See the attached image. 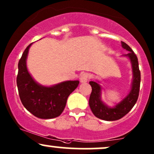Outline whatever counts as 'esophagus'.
Segmentation results:
<instances>
[{
	"instance_id": "esophagus-1",
	"label": "esophagus",
	"mask_w": 154,
	"mask_h": 154,
	"mask_svg": "<svg viewBox=\"0 0 154 154\" xmlns=\"http://www.w3.org/2000/svg\"><path fill=\"white\" fill-rule=\"evenodd\" d=\"M90 78V75L88 73H82L80 75L79 77V79H80L81 82H86L88 80V79Z\"/></svg>"
}]
</instances>
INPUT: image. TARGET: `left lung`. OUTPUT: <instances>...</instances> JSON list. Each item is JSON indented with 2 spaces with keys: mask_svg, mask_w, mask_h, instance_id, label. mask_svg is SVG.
<instances>
[{
  "mask_svg": "<svg viewBox=\"0 0 154 154\" xmlns=\"http://www.w3.org/2000/svg\"><path fill=\"white\" fill-rule=\"evenodd\" d=\"M122 46L129 51L128 54L125 56L130 58L132 63L133 72V81L132 89L128 96L124 98L115 107L110 108L106 106L100 99V86L97 82L91 81L90 85L92 87V92L89 99V105L92 112L96 117L106 121H114L122 118L124 116L132 109L138 98L140 85V71L139 69L137 57L134 51L128 44L121 42Z\"/></svg>",
  "mask_w": 154,
  "mask_h": 154,
  "instance_id": "8db88e82",
  "label": "left lung"
}]
</instances>
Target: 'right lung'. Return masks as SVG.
Segmentation results:
<instances>
[{"mask_svg":"<svg viewBox=\"0 0 154 154\" xmlns=\"http://www.w3.org/2000/svg\"><path fill=\"white\" fill-rule=\"evenodd\" d=\"M29 44L19 59L17 84L19 98L26 109L40 119H53L61 115L69 95L79 85V81H66L52 87L37 83L27 71L26 59Z\"/></svg>","mask_w":154,"mask_h":154,"instance_id":"add662e5","label":"right lung"}]
</instances>
